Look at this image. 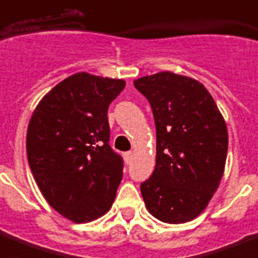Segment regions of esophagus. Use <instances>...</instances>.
<instances>
[{"label":"esophagus","instance_id":"obj_1","mask_svg":"<svg viewBox=\"0 0 258 258\" xmlns=\"http://www.w3.org/2000/svg\"><path fill=\"white\" fill-rule=\"evenodd\" d=\"M124 158H125V162L131 163L132 158H133V153H132V152H126L124 154Z\"/></svg>","mask_w":258,"mask_h":258}]
</instances>
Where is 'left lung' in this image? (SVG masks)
<instances>
[{
  "label": "left lung",
  "mask_w": 258,
  "mask_h": 258,
  "mask_svg": "<svg viewBox=\"0 0 258 258\" xmlns=\"http://www.w3.org/2000/svg\"><path fill=\"white\" fill-rule=\"evenodd\" d=\"M148 99L157 132L155 169L141 183L146 208L158 220L179 224L207 207L224 172L228 133L202 83L172 72L134 80Z\"/></svg>",
  "instance_id": "1"
}]
</instances>
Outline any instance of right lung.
<instances>
[{
    "mask_svg": "<svg viewBox=\"0 0 258 258\" xmlns=\"http://www.w3.org/2000/svg\"><path fill=\"white\" fill-rule=\"evenodd\" d=\"M124 80L79 72L51 89L29 122L26 152L34 179L51 207L75 223L109 210L124 161L109 145L108 108Z\"/></svg>",
    "mask_w": 258,
    "mask_h": 258,
    "instance_id": "add662e5",
    "label": "right lung"
}]
</instances>
